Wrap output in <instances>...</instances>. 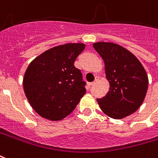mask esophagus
Masks as SVG:
<instances>
[{"mask_svg":"<svg viewBox=\"0 0 158 158\" xmlns=\"http://www.w3.org/2000/svg\"><path fill=\"white\" fill-rule=\"evenodd\" d=\"M97 80H98V78H95V79H94V82H91V83H90V85H91V86H93V85H94V84H95V82H96Z\"/></svg>","mask_w":158,"mask_h":158,"instance_id":"obj_1","label":"esophagus"}]
</instances>
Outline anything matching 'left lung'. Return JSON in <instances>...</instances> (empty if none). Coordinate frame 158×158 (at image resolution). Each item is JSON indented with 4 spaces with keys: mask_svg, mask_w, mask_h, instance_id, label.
<instances>
[{
    "mask_svg": "<svg viewBox=\"0 0 158 158\" xmlns=\"http://www.w3.org/2000/svg\"><path fill=\"white\" fill-rule=\"evenodd\" d=\"M94 48L105 63L110 89L97 99L101 110L113 119L131 115L141 106L148 88L146 70L134 54L113 43H95Z\"/></svg>",
    "mask_w": 158,
    "mask_h": 158,
    "instance_id": "8db88e82",
    "label": "left lung"
}]
</instances>
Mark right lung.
Returning a JSON list of instances; mask_svg holds the SVG:
<instances>
[{
  "label": "right lung",
  "mask_w": 158,
  "mask_h": 158,
  "mask_svg": "<svg viewBox=\"0 0 158 158\" xmlns=\"http://www.w3.org/2000/svg\"><path fill=\"white\" fill-rule=\"evenodd\" d=\"M84 43H67L47 50L31 62L23 78L30 105L42 117L60 121L75 109L86 92L81 71L74 66Z\"/></svg>",
  "instance_id": "add662e5"
}]
</instances>
